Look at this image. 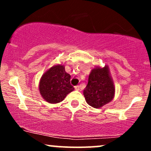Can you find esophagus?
Instances as JSON below:
<instances>
[{
  "label": "esophagus",
  "mask_w": 151,
  "mask_h": 151,
  "mask_svg": "<svg viewBox=\"0 0 151 151\" xmlns=\"http://www.w3.org/2000/svg\"><path fill=\"white\" fill-rule=\"evenodd\" d=\"M74 89H75V90H77V91H79V86H74Z\"/></svg>",
  "instance_id": "34e87169"
}]
</instances>
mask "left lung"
<instances>
[{
  "mask_svg": "<svg viewBox=\"0 0 151 151\" xmlns=\"http://www.w3.org/2000/svg\"><path fill=\"white\" fill-rule=\"evenodd\" d=\"M83 93L86 103L95 109L101 108L112 101L115 87L108 66L92 69Z\"/></svg>",
  "mask_w": 151,
  "mask_h": 151,
  "instance_id": "8db88e82",
  "label": "left lung"
}]
</instances>
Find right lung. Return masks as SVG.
Wrapping results in <instances>:
<instances>
[{
    "instance_id": "add662e5",
    "label": "right lung",
    "mask_w": 151,
    "mask_h": 151,
    "mask_svg": "<svg viewBox=\"0 0 151 151\" xmlns=\"http://www.w3.org/2000/svg\"><path fill=\"white\" fill-rule=\"evenodd\" d=\"M70 74L65 72V66L55 65L42 74L39 84L42 97L50 104L62 101L67 95L74 89L70 84Z\"/></svg>"
}]
</instances>
